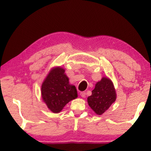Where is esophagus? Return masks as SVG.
Here are the masks:
<instances>
[{
  "instance_id": "1",
  "label": "esophagus",
  "mask_w": 151,
  "mask_h": 151,
  "mask_svg": "<svg viewBox=\"0 0 151 151\" xmlns=\"http://www.w3.org/2000/svg\"><path fill=\"white\" fill-rule=\"evenodd\" d=\"M80 94H81V96L83 97V98H85V97H86V93H85V92H81Z\"/></svg>"
}]
</instances>
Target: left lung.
<instances>
[{"instance_id":"1","label":"left lung","mask_w":151,"mask_h":151,"mask_svg":"<svg viewBox=\"0 0 151 151\" xmlns=\"http://www.w3.org/2000/svg\"><path fill=\"white\" fill-rule=\"evenodd\" d=\"M116 99V93L111 79L102 78L97 82L92 94L87 98L89 106L98 115H101L109 109Z\"/></svg>"}]
</instances>
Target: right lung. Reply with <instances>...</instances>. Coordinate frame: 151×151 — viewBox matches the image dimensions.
Masks as SVG:
<instances>
[{
  "instance_id": "right-lung-1",
  "label": "right lung",
  "mask_w": 151,
  "mask_h": 151,
  "mask_svg": "<svg viewBox=\"0 0 151 151\" xmlns=\"http://www.w3.org/2000/svg\"><path fill=\"white\" fill-rule=\"evenodd\" d=\"M41 95L48 109L54 113L60 112L78 96L75 86L70 85L65 70L60 66L52 68L48 73L42 84Z\"/></svg>"
}]
</instances>
